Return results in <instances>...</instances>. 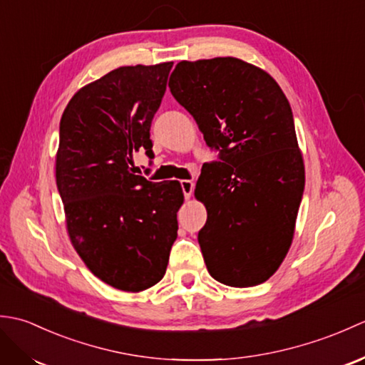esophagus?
Here are the masks:
<instances>
[{
	"mask_svg": "<svg viewBox=\"0 0 365 365\" xmlns=\"http://www.w3.org/2000/svg\"><path fill=\"white\" fill-rule=\"evenodd\" d=\"M180 185H182L185 199H190L192 196V190H195V182L188 180V178H185V180L180 182Z\"/></svg>",
	"mask_w": 365,
	"mask_h": 365,
	"instance_id": "esophagus-1",
	"label": "esophagus"
}]
</instances>
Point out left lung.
<instances>
[{
    "instance_id": "1",
    "label": "left lung",
    "mask_w": 365,
    "mask_h": 365,
    "mask_svg": "<svg viewBox=\"0 0 365 365\" xmlns=\"http://www.w3.org/2000/svg\"><path fill=\"white\" fill-rule=\"evenodd\" d=\"M169 89L221 152L195 190L208 273L238 289L265 282L292 246L306 180L289 100L263 68L230 56L182 61Z\"/></svg>"
}]
</instances>
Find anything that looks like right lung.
<instances>
[{"label":"right lung","mask_w":365,"mask_h":365,"mask_svg":"<svg viewBox=\"0 0 365 365\" xmlns=\"http://www.w3.org/2000/svg\"><path fill=\"white\" fill-rule=\"evenodd\" d=\"M174 63L123 66L83 86L59 125L56 185L71 243L100 281L143 292L166 273L183 191L136 175Z\"/></svg>","instance_id":"add662e5"}]
</instances>
